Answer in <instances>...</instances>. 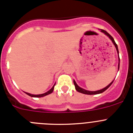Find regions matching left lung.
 <instances>
[{"label":"left lung","mask_w":133,"mask_h":133,"mask_svg":"<svg viewBox=\"0 0 133 133\" xmlns=\"http://www.w3.org/2000/svg\"><path fill=\"white\" fill-rule=\"evenodd\" d=\"M101 32H103V33H104L105 35H107V36H108L109 37V38H110L111 41H112V42L113 43L114 45L115 46V47H116V49H117V53H118V46H117V44H116V43H115V40H114V38H112V36H111L110 35H109V33H108L106 31V30H103V29H101ZM119 64H120V58H119V55H118V69H119ZM113 81H112L111 83H110V84H109L108 86H107L106 87L104 88V89H101V90H97V91H89V90H84V89H82V88H81L80 87H78V85H77V84L76 83V82H75V81H73L74 82V84H75V89L78 91V92H81V93L83 94H85V95H97V94H100V93H102V92H103L104 91H105V90H107V89H108V88L110 87L111 84H112V83H113Z\"/></svg>","instance_id":"8db88e82"}]
</instances>
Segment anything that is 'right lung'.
<instances>
[{
    "label": "right lung",
    "mask_w": 133,
    "mask_h": 133,
    "mask_svg": "<svg viewBox=\"0 0 133 133\" xmlns=\"http://www.w3.org/2000/svg\"><path fill=\"white\" fill-rule=\"evenodd\" d=\"M55 85L52 87V89H50V90H49L48 92H45V93H44V94H41V95H32V94L28 93V92H25V93L26 94V95H29L30 97H44V96H46V95H49V94L52 93V91H53V90H54Z\"/></svg>",
    "instance_id": "1"
}]
</instances>
